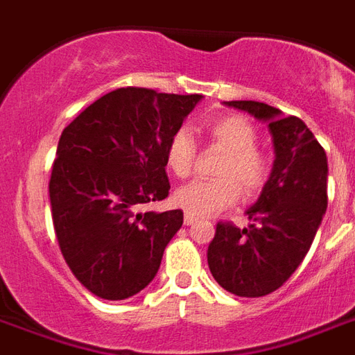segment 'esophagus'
<instances>
[{
  "instance_id": "1",
  "label": "esophagus",
  "mask_w": 355,
  "mask_h": 355,
  "mask_svg": "<svg viewBox=\"0 0 355 355\" xmlns=\"http://www.w3.org/2000/svg\"><path fill=\"white\" fill-rule=\"evenodd\" d=\"M199 219L195 216H191V214H184V225H193V223H197Z\"/></svg>"
}]
</instances>
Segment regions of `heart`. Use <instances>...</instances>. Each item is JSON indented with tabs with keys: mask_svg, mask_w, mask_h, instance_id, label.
<instances>
[{
	"mask_svg": "<svg viewBox=\"0 0 355 355\" xmlns=\"http://www.w3.org/2000/svg\"><path fill=\"white\" fill-rule=\"evenodd\" d=\"M206 138L225 156L217 166L216 180H195L175 193V202L186 214L197 217L214 216L232 206L239 195L252 199L267 186L272 173L269 155L256 147L258 132L248 119L237 114L217 116L205 123ZM197 145L188 130H177L166 149L167 167L178 178L193 173Z\"/></svg>",
	"mask_w": 355,
	"mask_h": 355,
	"instance_id": "heart-1",
	"label": "heart"
}]
</instances>
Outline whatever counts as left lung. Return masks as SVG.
Segmentation results:
<instances>
[{
	"instance_id": "8db88e82",
	"label": "left lung",
	"mask_w": 355,
	"mask_h": 355,
	"mask_svg": "<svg viewBox=\"0 0 355 355\" xmlns=\"http://www.w3.org/2000/svg\"><path fill=\"white\" fill-rule=\"evenodd\" d=\"M269 123L275 166L258 202L247 210L252 225L217 223L208 267L223 289L237 297H265L284 286L308 254L328 206V160L322 145L297 116L258 101H227Z\"/></svg>"
}]
</instances>
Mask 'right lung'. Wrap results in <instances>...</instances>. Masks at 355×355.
Returning a JSON list of instances; mask_svg holds the SVG:
<instances>
[{
  "mask_svg": "<svg viewBox=\"0 0 355 355\" xmlns=\"http://www.w3.org/2000/svg\"><path fill=\"white\" fill-rule=\"evenodd\" d=\"M199 94L118 88L64 128L49 178L51 217L66 263L96 297L125 300L149 286L180 210L139 211L169 195L166 149Z\"/></svg>",
  "mask_w": 355,
  "mask_h": 355,
  "instance_id": "add662e5",
  "label": "right lung"
}]
</instances>
